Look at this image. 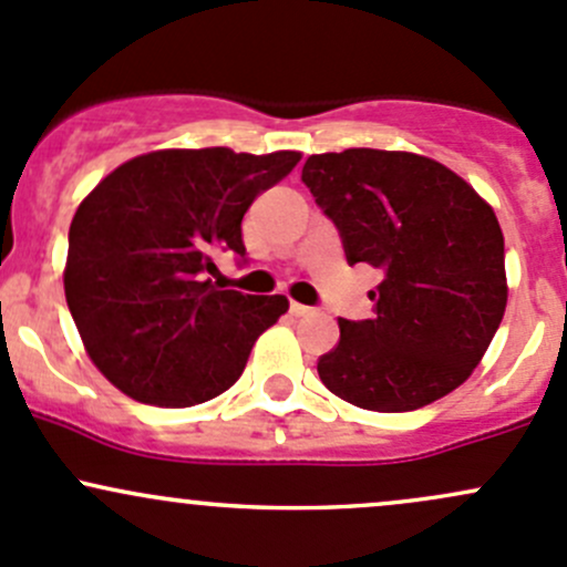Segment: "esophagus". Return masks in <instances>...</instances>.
Wrapping results in <instances>:
<instances>
[{
    "mask_svg": "<svg viewBox=\"0 0 567 567\" xmlns=\"http://www.w3.org/2000/svg\"><path fill=\"white\" fill-rule=\"evenodd\" d=\"M309 312H312V309L303 307V303L290 301V315H296V318H303V315H309Z\"/></svg>",
    "mask_w": 567,
    "mask_h": 567,
    "instance_id": "1",
    "label": "esophagus"
}]
</instances>
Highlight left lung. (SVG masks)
Masks as SVG:
<instances>
[{"mask_svg":"<svg viewBox=\"0 0 567 567\" xmlns=\"http://www.w3.org/2000/svg\"><path fill=\"white\" fill-rule=\"evenodd\" d=\"M303 184L342 236L348 264L383 268L372 320H339L320 355L331 393L374 413L437 402L473 374L508 303L494 208L437 159L385 148L312 154Z\"/></svg>","mask_w":567,"mask_h":567,"instance_id":"obj_1","label":"left lung"}]
</instances>
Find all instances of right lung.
<instances>
[{
  "instance_id": "right-lung-1",
  "label": "right lung",
  "mask_w": 567,
  "mask_h": 567,
  "mask_svg": "<svg viewBox=\"0 0 567 567\" xmlns=\"http://www.w3.org/2000/svg\"><path fill=\"white\" fill-rule=\"evenodd\" d=\"M299 152L159 148L111 171L70 225L64 296L89 359L130 399L193 408L241 378L285 296L214 288L212 255H244L241 219Z\"/></svg>"
}]
</instances>
